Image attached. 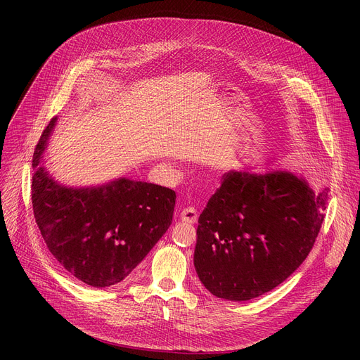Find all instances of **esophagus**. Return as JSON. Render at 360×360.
Returning a JSON list of instances; mask_svg holds the SVG:
<instances>
[{
  "label": "esophagus",
  "instance_id": "1",
  "mask_svg": "<svg viewBox=\"0 0 360 360\" xmlns=\"http://www.w3.org/2000/svg\"><path fill=\"white\" fill-rule=\"evenodd\" d=\"M197 219H198V213L194 207H186V209H184L181 213V220L184 223H195Z\"/></svg>",
  "mask_w": 360,
  "mask_h": 360
}]
</instances>
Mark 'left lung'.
I'll use <instances>...</instances> for the list:
<instances>
[{"mask_svg": "<svg viewBox=\"0 0 360 360\" xmlns=\"http://www.w3.org/2000/svg\"><path fill=\"white\" fill-rule=\"evenodd\" d=\"M200 214L195 271L217 297L250 300L285 281L311 252L328 191L288 170L224 174Z\"/></svg>", "mask_w": 360, "mask_h": 360, "instance_id": "8db88e82", "label": "left lung"}]
</instances>
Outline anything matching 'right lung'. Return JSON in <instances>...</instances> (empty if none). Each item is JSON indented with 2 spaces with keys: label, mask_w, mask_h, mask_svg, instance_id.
Listing matches in <instances>:
<instances>
[{
  "label": "right lung",
  "mask_w": 360,
  "mask_h": 360,
  "mask_svg": "<svg viewBox=\"0 0 360 360\" xmlns=\"http://www.w3.org/2000/svg\"><path fill=\"white\" fill-rule=\"evenodd\" d=\"M56 118L33 153L34 220L51 254L75 278L108 288L131 274L172 223L175 191L120 178L91 188L55 182L41 165Z\"/></svg>",
  "instance_id": "1"
}]
</instances>
